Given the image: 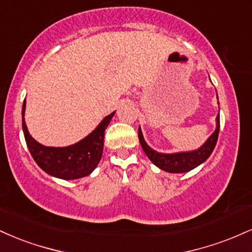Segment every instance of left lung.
<instances>
[{"mask_svg":"<svg viewBox=\"0 0 252 252\" xmlns=\"http://www.w3.org/2000/svg\"><path fill=\"white\" fill-rule=\"evenodd\" d=\"M219 115L217 116V128L212 135L210 136L209 140L206 141L198 150L189 153H175V154H161V153L153 150L146 141L143 140L142 132L138 128V140H140L141 146L148 156L149 160L152 161L158 168L166 170L168 173H185L195 168L196 166L204 162L209 158L211 153L215 149L217 140H218L219 134Z\"/></svg>","mask_w":252,"mask_h":252,"instance_id":"8db88e82","label":"left lung"}]
</instances>
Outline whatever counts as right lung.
<instances>
[{"label":"right lung","instance_id":"add662e5","mask_svg":"<svg viewBox=\"0 0 252 252\" xmlns=\"http://www.w3.org/2000/svg\"><path fill=\"white\" fill-rule=\"evenodd\" d=\"M26 100L22 105V129L31 155L40 168L63 180L83 178L96 168L102 158L104 131L114 116V112L104 118L99 126L80 142L63 148H53L42 146L30 135L24 118Z\"/></svg>","mask_w":252,"mask_h":252}]
</instances>
